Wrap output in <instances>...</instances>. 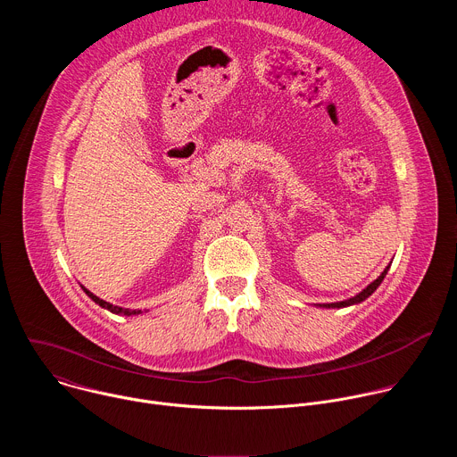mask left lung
Here are the masks:
<instances>
[{"mask_svg":"<svg viewBox=\"0 0 457 457\" xmlns=\"http://www.w3.org/2000/svg\"><path fill=\"white\" fill-rule=\"evenodd\" d=\"M390 268V266H388ZM388 268L372 282V284H369L361 293H358L356 296H353V298H349V300H344V302H335V303H321V307H347V305H353V303H360V302H363L367 296H370L374 291H376V287L381 284V280L385 278V275H386V271H388Z\"/></svg>","mask_w":457,"mask_h":457,"instance_id":"1","label":"left lung"}]
</instances>
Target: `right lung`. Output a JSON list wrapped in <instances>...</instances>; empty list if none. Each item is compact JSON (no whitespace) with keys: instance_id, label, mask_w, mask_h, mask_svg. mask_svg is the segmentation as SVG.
I'll return each mask as SVG.
<instances>
[{"instance_id":"add662e5","label":"right lung","mask_w":457,"mask_h":457,"mask_svg":"<svg viewBox=\"0 0 457 457\" xmlns=\"http://www.w3.org/2000/svg\"><path fill=\"white\" fill-rule=\"evenodd\" d=\"M83 291H85V293H87V295H88V296H90V298H92L96 303H99L101 307L108 309L110 312H115V314H119V312H120V314H126V316H129V314H139V312H141V311H136V309L132 311V309H124V307H117V305H112V303H108V302H104V300L97 298L94 293H90V291H88V289H85V287H83Z\"/></svg>"}]
</instances>
